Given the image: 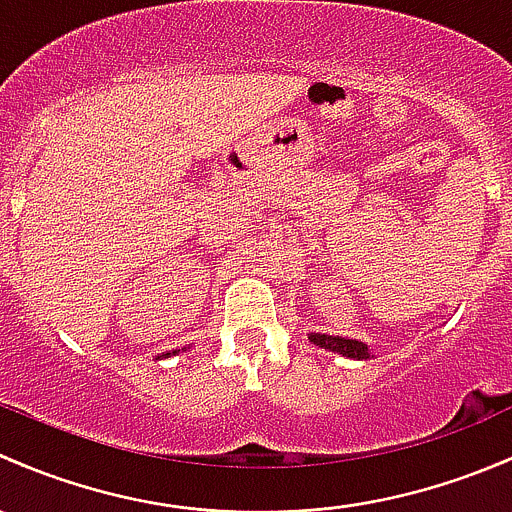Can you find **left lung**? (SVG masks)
I'll list each match as a JSON object with an SVG mask.
<instances>
[{
    "label": "left lung",
    "mask_w": 512,
    "mask_h": 512,
    "mask_svg": "<svg viewBox=\"0 0 512 512\" xmlns=\"http://www.w3.org/2000/svg\"><path fill=\"white\" fill-rule=\"evenodd\" d=\"M308 340L313 345L325 347V350L340 352V355L352 357V360H367L370 352H367V345L360 340H347V337H333V335H323V333H310Z\"/></svg>",
    "instance_id": "8db88e82"
}]
</instances>
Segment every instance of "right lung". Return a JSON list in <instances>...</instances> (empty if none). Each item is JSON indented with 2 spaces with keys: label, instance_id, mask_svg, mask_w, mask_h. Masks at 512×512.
<instances>
[{
  "label": "right lung",
  "instance_id": "add662e5",
  "mask_svg": "<svg viewBox=\"0 0 512 512\" xmlns=\"http://www.w3.org/2000/svg\"><path fill=\"white\" fill-rule=\"evenodd\" d=\"M167 355H170V352H167Z\"/></svg>",
  "mask_w": 512,
  "mask_h": 512
}]
</instances>
